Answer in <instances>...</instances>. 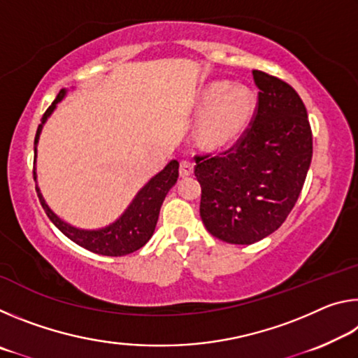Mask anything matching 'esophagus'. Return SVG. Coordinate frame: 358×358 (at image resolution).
I'll return each mask as SVG.
<instances>
[{
	"mask_svg": "<svg viewBox=\"0 0 358 358\" xmlns=\"http://www.w3.org/2000/svg\"><path fill=\"white\" fill-rule=\"evenodd\" d=\"M194 173V166L192 162L189 161H181L180 162V177L185 178V177H189V175Z\"/></svg>",
	"mask_w": 358,
	"mask_h": 358,
	"instance_id": "esophagus-1",
	"label": "esophagus"
}]
</instances>
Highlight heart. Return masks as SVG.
Wrapping results in <instances>:
<instances>
[{
	"label": "heart",
	"mask_w": 358,
	"mask_h": 358,
	"mask_svg": "<svg viewBox=\"0 0 358 358\" xmlns=\"http://www.w3.org/2000/svg\"><path fill=\"white\" fill-rule=\"evenodd\" d=\"M257 108L251 88L229 80L211 82L199 96L196 112L202 120L196 138L205 150H222L234 145L250 128Z\"/></svg>",
	"instance_id": "b5f03b06"
}]
</instances>
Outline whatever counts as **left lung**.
<instances>
[{
  "mask_svg": "<svg viewBox=\"0 0 358 358\" xmlns=\"http://www.w3.org/2000/svg\"><path fill=\"white\" fill-rule=\"evenodd\" d=\"M259 88L256 115L232 147L197 155L201 217L213 237L251 245L286 221L299 199L313 157L305 104L281 78L252 71Z\"/></svg>",
  "mask_w": 358,
  "mask_h": 358,
  "instance_id": "1",
  "label": "left lung"
}]
</instances>
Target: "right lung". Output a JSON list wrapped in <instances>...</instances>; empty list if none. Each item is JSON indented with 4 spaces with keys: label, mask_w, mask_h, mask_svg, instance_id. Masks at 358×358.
Wrapping results in <instances>:
<instances>
[{
    "label": "right lung",
    "mask_w": 358,
    "mask_h": 358,
    "mask_svg": "<svg viewBox=\"0 0 358 358\" xmlns=\"http://www.w3.org/2000/svg\"><path fill=\"white\" fill-rule=\"evenodd\" d=\"M64 94L66 90H62V92L58 93L57 99L52 102V106L47 108L44 115H42L41 124L38 126V131H36L34 137V156L36 145H38L42 126H44L52 112L55 110L58 102L64 98ZM178 166V161L175 159L169 162L159 173L155 175V177L137 192V196L134 197V201L131 202L128 210H126L117 221L110 224V226L99 230L77 229L72 227L71 224L62 221L50 208H48V205L45 203L38 186H36V191H38V197L42 208L45 210L47 216L50 217V221L62 230L66 237L92 252L101 254V256L118 257L141 250V248L151 238V235L155 232L157 217H159L161 205L164 202L167 192L171 191V187L177 183ZM33 173L36 178V172Z\"/></svg>",
    "instance_id": "right-lung-1"
}]
</instances>
